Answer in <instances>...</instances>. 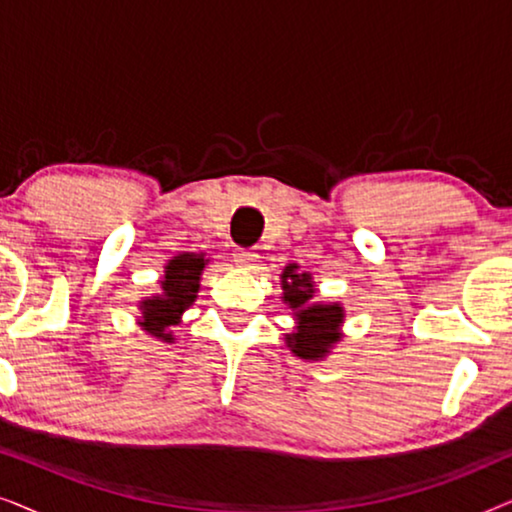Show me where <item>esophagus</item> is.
Returning a JSON list of instances; mask_svg holds the SVG:
<instances>
[{
    "instance_id": "34e87169",
    "label": "esophagus",
    "mask_w": 512,
    "mask_h": 512,
    "mask_svg": "<svg viewBox=\"0 0 512 512\" xmlns=\"http://www.w3.org/2000/svg\"><path fill=\"white\" fill-rule=\"evenodd\" d=\"M256 251L251 249H237L235 251V263L242 265V268H254L256 265Z\"/></svg>"
}]
</instances>
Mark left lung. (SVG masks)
<instances>
[{"instance_id": "8db88e82", "label": "left lung", "mask_w": 512, "mask_h": 512, "mask_svg": "<svg viewBox=\"0 0 512 512\" xmlns=\"http://www.w3.org/2000/svg\"><path fill=\"white\" fill-rule=\"evenodd\" d=\"M298 265H289L282 275L284 300L289 307L296 310L298 328L296 333L286 335L291 352L300 359H321L331 345L340 340V324H342V307L333 305H317L310 303L314 284L310 275L296 270Z\"/></svg>"}]
</instances>
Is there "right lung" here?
<instances>
[{"instance_id":"1","label":"right lung","mask_w":512,"mask_h":512,"mask_svg":"<svg viewBox=\"0 0 512 512\" xmlns=\"http://www.w3.org/2000/svg\"><path fill=\"white\" fill-rule=\"evenodd\" d=\"M205 268V258L195 254H179L167 263L163 279V296H156L142 303L144 331L156 338L172 342L174 338L167 333V326L179 324L181 312L193 305L195 293L200 286V272Z\"/></svg>"}]
</instances>
